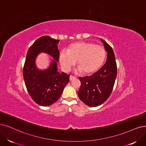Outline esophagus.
<instances>
[{"instance_id": "34e87169", "label": "esophagus", "mask_w": 146, "mask_h": 146, "mask_svg": "<svg viewBox=\"0 0 146 146\" xmlns=\"http://www.w3.org/2000/svg\"><path fill=\"white\" fill-rule=\"evenodd\" d=\"M76 78L75 77V76H72V75H71V76H70V80H73V79H76Z\"/></svg>"}]
</instances>
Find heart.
<instances>
[{
	"label": "heart",
	"instance_id": "1",
	"mask_svg": "<svg viewBox=\"0 0 146 146\" xmlns=\"http://www.w3.org/2000/svg\"><path fill=\"white\" fill-rule=\"evenodd\" d=\"M105 58L104 47L90 42H73L68 47L67 52L61 51L59 54V61L65 71L69 70L77 61V67L84 74L96 72L103 65Z\"/></svg>",
	"mask_w": 146,
	"mask_h": 146
}]
</instances>
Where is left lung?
I'll return each instance as SVG.
<instances>
[{
    "label": "left lung",
    "mask_w": 146,
    "mask_h": 146,
    "mask_svg": "<svg viewBox=\"0 0 146 146\" xmlns=\"http://www.w3.org/2000/svg\"><path fill=\"white\" fill-rule=\"evenodd\" d=\"M107 52L106 63L98 72L90 76L79 78L81 85L78 94L80 100L89 106L102 105L108 99L117 77V64L114 51L108 43L100 38Z\"/></svg>",
    "instance_id": "8db88e82"
}]
</instances>
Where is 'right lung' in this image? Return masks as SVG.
I'll use <instances>...</instances> for the list:
<instances>
[{"instance_id":"right-lung-1","label":"right lung","mask_w":146,"mask_h":146,"mask_svg":"<svg viewBox=\"0 0 146 146\" xmlns=\"http://www.w3.org/2000/svg\"><path fill=\"white\" fill-rule=\"evenodd\" d=\"M59 41L48 36H41L29 47L26 54L23 70L25 83L31 98L40 106H50L56 102L69 82V74L58 72ZM41 52L48 54L54 59L44 70L38 69L35 65V59Z\"/></svg>"}]
</instances>
